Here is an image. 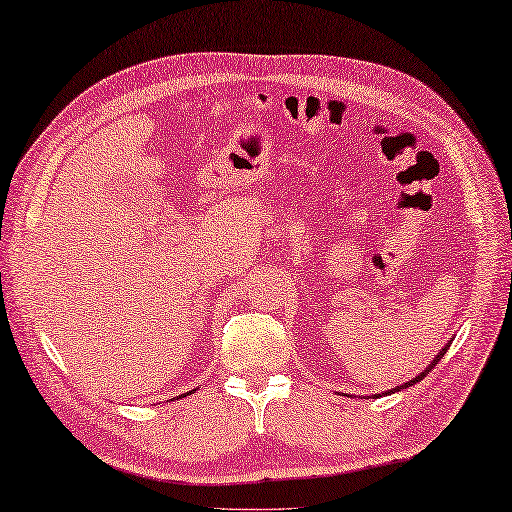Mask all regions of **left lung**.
<instances>
[{
  "mask_svg": "<svg viewBox=\"0 0 512 512\" xmlns=\"http://www.w3.org/2000/svg\"><path fill=\"white\" fill-rule=\"evenodd\" d=\"M451 342H453V338H451V340H448V342L444 344V347L440 349V353H437V356H435V358L431 360V364H429V367H426V369H424L422 373H417V375H415V378H411L409 382H404V384H400V387H395V389H389V391H384V395H387V393H395V391H402V389H406V387H413V384H417V382H420V380H424V378H426V375H429V373H431V369H435V367H437V362H440V360L444 358V353H446V349H448V347H451ZM378 395H380V393H375V395H373V398H378ZM367 398H369V395H367Z\"/></svg>",
  "mask_w": 512,
  "mask_h": 512,
  "instance_id": "left-lung-1",
  "label": "left lung"
}]
</instances>
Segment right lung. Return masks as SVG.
I'll return each mask as SVG.
<instances>
[{"instance_id":"1","label":"right lung","mask_w":512,"mask_h":512,"mask_svg":"<svg viewBox=\"0 0 512 512\" xmlns=\"http://www.w3.org/2000/svg\"><path fill=\"white\" fill-rule=\"evenodd\" d=\"M192 393V391H190ZM190 393H187V395H190ZM181 398H185V393H181V395H176V400H181ZM174 400V398H172Z\"/></svg>"}]
</instances>
